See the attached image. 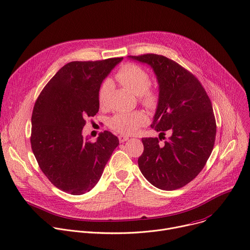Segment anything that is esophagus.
Listing matches in <instances>:
<instances>
[{
	"label": "esophagus",
	"instance_id": "34e87169",
	"mask_svg": "<svg viewBox=\"0 0 250 250\" xmlns=\"http://www.w3.org/2000/svg\"><path fill=\"white\" fill-rule=\"evenodd\" d=\"M129 138L128 137H126V135H119V141H120V143H125V142H126L127 140H128Z\"/></svg>",
	"mask_w": 250,
	"mask_h": 250
}]
</instances>
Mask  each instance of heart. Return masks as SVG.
Returning a JSON list of instances; mask_svg holds the SVG:
<instances>
[{
    "instance_id": "heart-1",
    "label": "heart",
    "mask_w": 250,
    "mask_h": 250,
    "mask_svg": "<svg viewBox=\"0 0 250 250\" xmlns=\"http://www.w3.org/2000/svg\"><path fill=\"white\" fill-rule=\"evenodd\" d=\"M117 82L139 96L140 102L148 108H153L158 103V93L149 87L150 77L143 67L135 63H125L116 74ZM111 89L110 81H104L98 92V102L104 107L107 104ZM146 123V117L143 111L135 110L129 112H118L108 120L111 129L122 134H132Z\"/></svg>"
}]
</instances>
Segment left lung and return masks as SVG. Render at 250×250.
I'll return each instance as SVG.
<instances>
[{
	"instance_id": "8db88e82",
	"label": "left lung",
	"mask_w": 250,
	"mask_h": 250,
	"mask_svg": "<svg viewBox=\"0 0 250 250\" xmlns=\"http://www.w3.org/2000/svg\"><path fill=\"white\" fill-rule=\"evenodd\" d=\"M129 58L149 64L160 84L150 125L160 139L144 138L139 167L155 188L173 190L195 178L213 149L216 123L211 102L200 82L184 66L161 55ZM167 131L171 137L165 143Z\"/></svg>"
}]
</instances>
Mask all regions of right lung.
I'll use <instances>...</instances> for the list:
<instances>
[{
    "mask_svg": "<svg viewBox=\"0 0 250 250\" xmlns=\"http://www.w3.org/2000/svg\"><path fill=\"white\" fill-rule=\"evenodd\" d=\"M123 58L71 62L50 80L32 115L31 146L43 174L59 189L80 195L100 180L119 139L102 132L96 143L83 139L85 120L97 115L104 79Z\"/></svg>",
    "mask_w": 250,
    "mask_h": 250,
    "instance_id": "right-lung-1",
    "label": "right lung"
}]
</instances>
